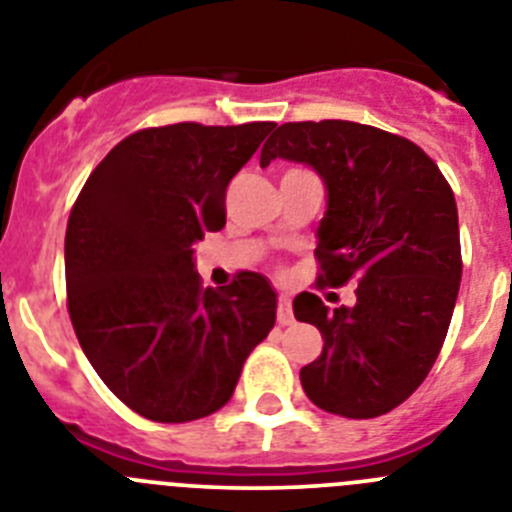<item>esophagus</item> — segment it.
Instances as JSON below:
<instances>
[{"label":"esophagus","mask_w":512,"mask_h":512,"mask_svg":"<svg viewBox=\"0 0 512 512\" xmlns=\"http://www.w3.org/2000/svg\"><path fill=\"white\" fill-rule=\"evenodd\" d=\"M277 320H279V325H292V323H295V312H292V302H289V297H279Z\"/></svg>","instance_id":"1"}]
</instances>
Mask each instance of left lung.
I'll use <instances>...</instances> for the list:
<instances>
[{
  "label": "left lung",
  "instance_id": "obj_1",
  "mask_svg": "<svg viewBox=\"0 0 512 512\" xmlns=\"http://www.w3.org/2000/svg\"><path fill=\"white\" fill-rule=\"evenodd\" d=\"M307 164L325 184L320 284L359 279L354 307L295 297V318L323 333L300 369L305 395L343 418L390 413L420 387L443 346L461 282L459 212L438 166L400 135L348 120L287 122L261 148Z\"/></svg>",
  "mask_w": 512,
  "mask_h": 512
}]
</instances>
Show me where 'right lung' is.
<instances>
[{"instance_id": "obj_1", "label": "right lung", "mask_w": 512, "mask_h": 512, "mask_svg": "<svg viewBox=\"0 0 512 512\" xmlns=\"http://www.w3.org/2000/svg\"><path fill=\"white\" fill-rule=\"evenodd\" d=\"M274 122H176L120 140L89 174L66 228L69 315L89 364L130 410L187 423L233 397L277 320L256 271L202 287L194 243L225 225V189Z\"/></svg>"}]
</instances>
